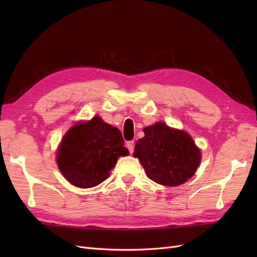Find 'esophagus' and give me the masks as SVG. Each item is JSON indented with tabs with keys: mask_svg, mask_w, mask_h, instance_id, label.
Masks as SVG:
<instances>
[{
	"mask_svg": "<svg viewBox=\"0 0 257 257\" xmlns=\"http://www.w3.org/2000/svg\"><path fill=\"white\" fill-rule=\"evenodd\" d=\"M126 147H127V149H128V151H130L131 154L134 152V142H127Z\"/></svg>",
	"mask_w": 257,
	"mask_h": 257,
	"instance_id": "34e87169",
	"label": "esophagus"
}]
</instances>
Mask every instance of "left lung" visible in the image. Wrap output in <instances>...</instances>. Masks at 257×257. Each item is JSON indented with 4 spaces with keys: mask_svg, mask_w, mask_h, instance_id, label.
Returning <instances> with one entry per match:
<instances>
[{
    "mask_svg": "<svg viewBox=\"0 0 257 257\" xmlns=\"http://www.w3.org/2000/svg\"><path fill=\"white\" fill-rule=\"evenodd\" d=\"M145 137L135 145L138 158L148 178L166 186L186 182L195 174L200 163V151L184 131L158 122L144 128Z\"/></svg>",
    "mask_w": 257,
    "mask_h": 257,
    "instance_id": "1",
    "label": "left lung"
}]
</instances>
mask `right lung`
<instances>
[{
  "label": "right lung",
  "instance_id": "right-lung-1",
  "mask_svg": "<svg viewBox=\"0 0 257 257\" xmlns=\"http://www.w3.org/2000/svg\"><path fill=\"white\" fill-rule=\"evenodd\" d=\"M127 154L121 132L94 116L75 124L62 138L57 163L69 183L88 189L105 181L116 160Z\"/></svg>",
  "mask_w": 257,
  "mask_h": 257
}]
</instances>
